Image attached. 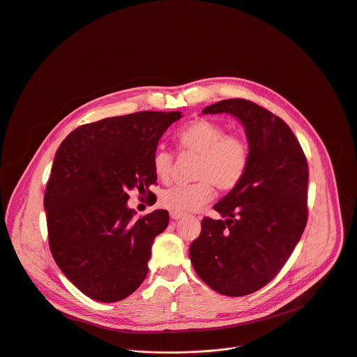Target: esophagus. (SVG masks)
Segmentation results:
<instances>
[{
  "label": "esophagus",
  "instance_id": "esophagus-1",
  "mask_svg": "<svg viewBox=\"0 0 357 357\" xmlns=\"http://www.w3.org/2000/svg\"><path fill=\"white\" fill-rule=\"evenodd\" d=\"M183 217H184V213L177 212V211H170V218H172L173 221H178V220H181Z\"/></svg>",
  "mask_w": 357,
  "mask_h": 357
}]
</instances>
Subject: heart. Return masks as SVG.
Masks as SVG:
<instances>
[{
  "label": "heart",
  "instance_id": "heart-1",
  "mask_svg": "<svg viewBox=\"0 0 357 357\" xmlns=\"http://www.w3.org/2000/svg\"><path fill=\"white\" fill-rule=\"evenodd\" d=\"M176 140L181 151L197 153L194 178L198 180L163 190L159 195L163 208L181 213L192 212L212 198V184L228 191L242 180L249 162V148L243 136L225 133L222 125L201 118L185 125ZM152 165L158 178L167 181L173 172V155L159 146L153 153Z\"/></svg>",
  "mask_w": 357,
  "mask_h": 357
}]
</instances>
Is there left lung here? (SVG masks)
Segmentation results:
<instances>
[{"label": "left lung", "instance_id": "left-lung-1", "mask_svg": "<svg viewBox=\"0 0 357 357\" xmlns=\"http://www.w3.org/2000/svg\"><path fill=\"white\" fill-rule=\"evenodd\" d=\"M202 114H228L245 128L249 162L242 180L204 218L190 246L195 273L229 297L252 294L275 277L307 224L308 166L289 125L255 102L235 98Z\"/></svg>", "mask_w": 357, "mask_h": 357}]
</instances>
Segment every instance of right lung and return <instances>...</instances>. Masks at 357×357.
I'll list each match as a JSON object with an SVG mask.
<instances>
[{"mask_svg": "<svg viewBox=\"0 0 357 357\" xmlns=\"http://www.w3.org/2000/svg\"><path fill=\"white\" fill-rule=\"evenodd\" d=\"M180 111H144L82 125L61 142L45 192L49 246L63 274L87 297L116 303L148 274L152 243L169 212L135 218L128 192L152 194V158Z\"/></svg>", "mask_w": 357, "mask_h": 357, "instance_id": "1", "label": "right lung"}]
</instances>
